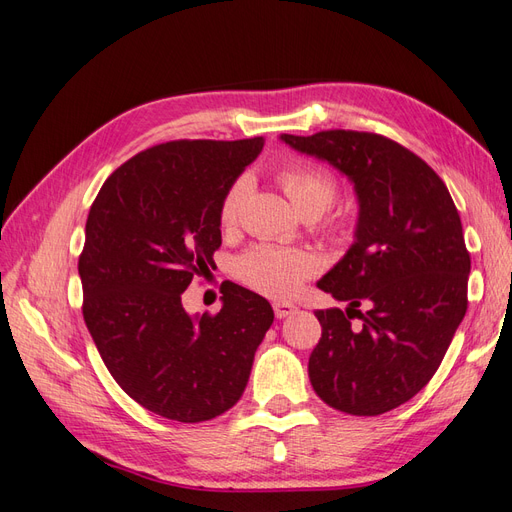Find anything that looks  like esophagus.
Wrapping results in <instances>:
<instances>
[{"instance_id":"obj_1","label":"esophagus","mask_w":512,"mask_h":512,"mask_svg":"<svg viewBox=\"0 0 512 512\" xmlns=\"http://www.w3.org/2000/svg\"><path fill=\"white\" fill-rule=\"evenodd\" d=\"M273 312H275V316L277 318H288L290 314H294L297 312V305H292V303H284V301H277V303H273Z\"/></svg>"}]
</instances>
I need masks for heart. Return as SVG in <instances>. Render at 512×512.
I'll use <instances>...</instances> for the list:
<instances>
[{
  "mask_svg": "<svg viewBox=\"0 0 512 512\" xmlns=\"http://www.w3.org/2000/svg\"><path fill=\"white\" fill-rule=\"evenodd\" d=\"M277 179H280L292 205L303 215H316L318 218V215H322L335 203L339 194L337 179L329 170L314 164L288 166ZM250 188L252 179L247 175H241L228 188L220 207V222L224 228H232L237 224ZM318 265L320 262L312 252L260 243L254 245L252 250H247L235 262V273L250 288L267 294V297L282 299L297 292L307 277H312L318 271Z\"/></svg>",
  "mask_w": 512,
  "mask_h": 512,
  "instance_id": "b5f03b06",
  "label": "heart"
}]
</instances>
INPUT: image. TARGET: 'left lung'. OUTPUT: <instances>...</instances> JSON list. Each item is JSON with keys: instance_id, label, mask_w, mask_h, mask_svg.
<instances>
[{"instance_id": "obj_1", "label": "left lung", "mask_w": 512, "mask_h": 512, "mask_svg": "<svg viewBox=\"0 0 512 512\" xmlns=\"http://www.w3.org/2000/svg\"><path fill=\"white\" fill-rule=\"evenodd\" d=\"M280 138L346 175L359 200L354 243L318 280L348 307L316 312L322 337L309 356V382L339 412L384 414L431 380L466 316L470 254L457 207L433 168L386 136ZM354 315L361 330L351 327Z\"/></svg>"}]
</instances>
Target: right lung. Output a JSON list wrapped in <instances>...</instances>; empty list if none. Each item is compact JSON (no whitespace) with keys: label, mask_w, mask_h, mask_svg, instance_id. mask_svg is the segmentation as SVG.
Instances as JSON below:
<instances>
[{"label":"right lung","mask_w":512,"mask_h":512,"mask_svg":"<svg viewBox=\"0 0 512 512\" xmlns=\"http://www.w3.org/2000/svg\"><path fill=\"white\" fill-rule=\"evenodd\" d=\"M245 141H173L136 153L104 181L79 258L83 318L106 369L134 401L203 423L241 399L273 324L260 294L222 284L215 316H190L181 294L213 267L220 207L262 151Z\"/></svg>","instance_id":"obj_1"}]
</instances>
